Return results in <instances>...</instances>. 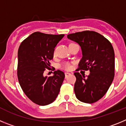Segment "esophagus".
Returning <instances> with one entry per match:
<instances>
[{"mask_svg":"<svg viewBox=\"0 0 126 126\" xmlns=\"http://www.w3.org/2000/svg\"><path fill=\"white\" fill-rule=\"evenodd\" d=\"M69 75H71V74H70V73H65V78H67V77H68Z\"/></svg>","mask_w":126,"mask_h":126,"instance_id":"34e87169","label":"esophagus"}]
</instances>
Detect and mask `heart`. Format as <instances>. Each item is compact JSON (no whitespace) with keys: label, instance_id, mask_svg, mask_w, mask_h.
<instances>
[{"label":"heart","instance_id":"1","mask_svg":"<svg viewBox=\"0 0 126 126\" xmlns=\"http://www.w3.org/2000/svg\"><path fill=\"white\" fill-rule=\"evenodd\" d=\"M55 54V52H54V55ZM62 67L65 70H71L72 69V65L69 62H65L62 65Z\"/></svg>","mask_w":126,"mask_h":126}]
</instances>
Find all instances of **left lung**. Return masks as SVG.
<instances>
[{
    "mask_svg": "<svg viewBox=\"0 0 126 126\" xmlns=\"http://www.w3.org/2000/svg\"><path fill=\"white\" fill-rule=\"evenodd\" d=\"M80 45L83 57L76 70H90L87 77L74 73V93L79 100L86 103L97 102L104 96L114 78L115 54L112 44L97 32L84 31L67 35Z\"/></svg>",
    "mask_w": 126,
    "mask_h": 126,
    "instance_id": "8db88e82",
    "label": "left lung"
}]
</instances>
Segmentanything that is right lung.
I'll list each match as a JSON object with an SVG mask.
<instances>
[{
	"mask_svg": "<svg viewBox=\"0 0 126 126\" xmlns=\"http://www.w3.org/2000/svg\"><path fill=\"white\" fill-rule=\"evenodd\" d=\"M64 34L34 32L23 40L18 49L17 78L24 94L33 103L47 105L55 100L65 78L60 70L53 76H45L50 69L55 47Z\"/></svg>",
	"mask_w": 126,
	"mask_h": 126,
	"instance_id": "add662e5",
	"label": "right lung"
}]
</instances>
